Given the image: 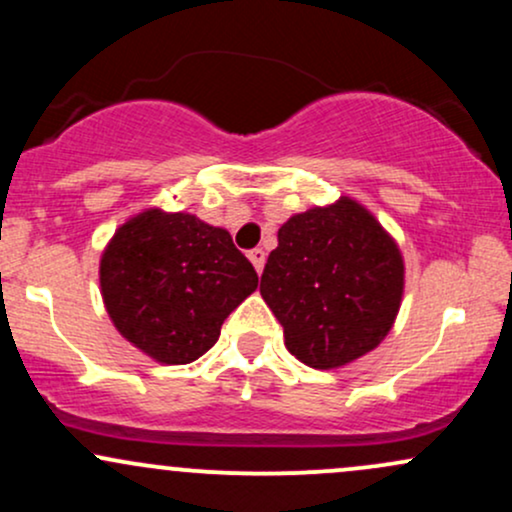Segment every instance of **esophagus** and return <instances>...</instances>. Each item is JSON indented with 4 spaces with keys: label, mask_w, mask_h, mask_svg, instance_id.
Returning a JSON list of instances; mask_svg holds the SVG:
<instances>
[{
    "label": "esophagus",
    "mask_w": 512,
    "mask_h": 512,
    "mask_svg": "<svg viewBox=\"0 0 512 512\" xmlns=\"http://www.w3.org/2000/svg\"><path fill=\"white\" fill-rule=\"evenodd\" d=\"M248 257H250V262L255 264L257 274H260L262 269H264V260H267V255H264V250H262V248H255V250H250V252H248Z\"/></svg>",
    "instance_id": "obj_1"
}]
</instances>
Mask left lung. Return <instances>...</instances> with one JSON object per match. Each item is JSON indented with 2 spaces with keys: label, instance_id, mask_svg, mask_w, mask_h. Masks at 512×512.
<instances>
[{
  "label": "left lung",
  "instance_id": "obj_1",
  "mask_svg": "<svg viewBox=\"0 0 512 512\" xmlns=\"http://www.w3.org/2000/svg\"><path fill=\"white\" fill-rule=\"evenodd\" d=\"M260 293L298 361L346 366L392 330L404 293L402 252L366 207L342 197L279 228Z\"/></svg>",
  "mask_w": 512,
  "mask_h": 512
}]
</instances>
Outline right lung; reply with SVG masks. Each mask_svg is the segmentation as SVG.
Returning <instances> with one entry per match:
<instances>
[{
  "mask_svg": "<svg viewBox=\"0 0 512 512\" xmlns=\"http://www.w3.org/2000/svg\"><path fill=\"white\" fill-rule=\"evenodd\" d=\"M255 289V267L231 233L182 211L132 216L101 257L103 303L117 332L168 366L207 354Z\"/></svg>",
  "mask_w": 512,
  "mask_h": 512,
  "instance_id": "1",
  "label": "right lung"
}]
</instances>
